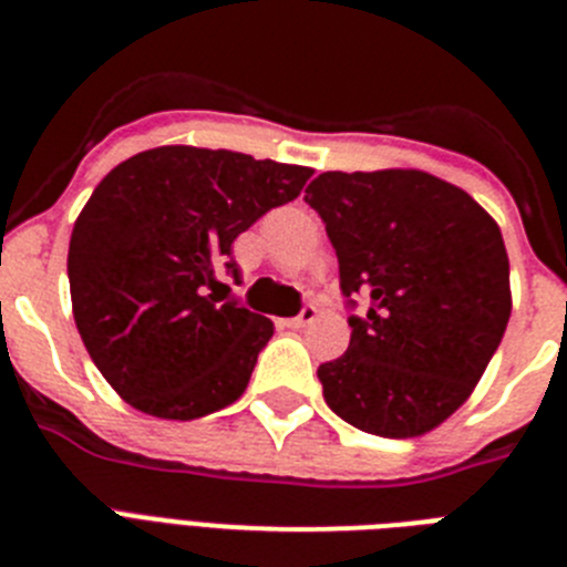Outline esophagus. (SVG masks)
<instances>
[{
  "label": "esophagus",
  "mask_w": 567,
  "mask_h": 567,
  "mask_svg": "<svg viewBox=\"0 0 567 567\" xmlns=\"http://www.w3.org/2000/svg\"><path fill=\"white\" fill-rule=\"evenodd\" d=\"M315 320H318V307H315V303H307V307L300 309V315L280 320V323H284V327H289V329H307L309 323H315Z\"/></svg>",
  "instance_id": "34e87169"
}]
</instances>
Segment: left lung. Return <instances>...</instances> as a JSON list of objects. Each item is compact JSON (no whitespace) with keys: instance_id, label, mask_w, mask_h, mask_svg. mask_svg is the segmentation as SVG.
I'll return each mask as SVG.
<instances>
[{"instance_id":"left-lung-1","label":"left lung","mask_w":567,"mask_h":567,"mask_svg":"<svg viewBox=\"0 0 567 567\" xmlns=\"http://www.w3.org/2000/svg\"><path fill=\"white\" fill-rule=\"evenodd\" d=\"M303 202L327 224L352 340L320 363L329 409L378 437H417L483 378L511 318L503 235L468 193L420 169L320 173Z\"/></svg>"}]
</instances>
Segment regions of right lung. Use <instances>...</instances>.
<instances>
[{"instance_id": "1", "label": "right lung", "mask_w": 567, "mask_h": 567, "mask_svg": "<svg viewBox=\"0 0 567 567\" xmlns=\"http://www.w3.org/2000/svg\"><path fill=\"white\" fill-rule=\"evenodd\" d=\"M309 167L233 150L155 147L102 178L70 235L76 329L115 392L164 420H195L244 394L272 320L240 307L233 244L298 198Z\"/></svg>"}]
</instances>
